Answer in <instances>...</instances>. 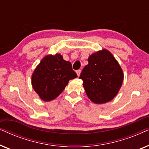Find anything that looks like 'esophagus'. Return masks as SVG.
Instances as JSON below:
<instances>
[{
  "mask_svg": "<svg viewBox=\"0 0 149 149\" xmlns=\"http://www.w3.org/2000/svg\"><path fill=\"white\" fill-rule=\"evenodd\" d=\"M77 75H78V77H79L80 76V74H81V70H77Z\"/></svg>",
  "mask_w": 149,
  "mask_h": 149,
  "instance_id": "34e87169",
  "label": "esophagus"
}]
</instances>
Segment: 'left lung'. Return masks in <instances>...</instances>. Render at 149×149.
Returning a JSON list of instances; mask_svg holds the SVG:
<instances>
[{"mask_svg": "<svg viewBox=\"0 0 149 149\" xmlns=\"http://www.w3.org/2000/svg\"><path fill=\"white\" fill-rule=\"evenodd\" d=\"M79 79L89 100L95 104L111 101L119 92L123 81V70L112 54L107 49L88 58Z\"/></svg>", "mask_w": 149, "mask_h": 149, "instance_id": "8db88e82", "label": "left lung"}]
</instances>
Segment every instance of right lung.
Wrapping results in <instances>:
<instances>
[{"label":"right lung","mask_w":149,"mask_h":149,"mask_svg":"<svg viewBox=\"0 0 149 149\" xmlns=\"http://www.w3.org/2000/svg\"><path fill=\"white\" fill-rule=\"evenodd\" d=\"M77 74L70 62L64 60L60 54L44 57L32 75V85L40 99L48 102L56 98L68 81Z\"/></svg>","instance_id":"add662e5"}]
</instances>
